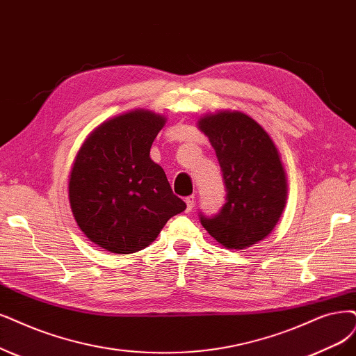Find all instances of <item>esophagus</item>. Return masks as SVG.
I'll use <instances>...</instances> for the list:
<instances>
[{
  "label": "esophagus",
  "instance_id": "1",
  "mask_svg": "<svg viewBox=\"0 0 356 356\" xmlns=\"http://www.w3.org/2000/svg\"><path fill=\"white\" fill-rule=\"evenodd\" d=\"M185 202H186V213H191L193 208V204H195V196H188Z\"/></svg>",
  "mask_w": 356,
  "mask_h": 356
}]
</instances>
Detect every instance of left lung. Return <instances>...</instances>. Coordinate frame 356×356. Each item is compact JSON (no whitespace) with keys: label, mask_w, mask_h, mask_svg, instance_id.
I'll return each instance as SVG.
<instances>
[{"label":"left lung","mask_w":356,"mask_h":356,"mask_svg":"<svg viewBox=\"0 0 356 356\" xmlns=\"http://www.w3.org/2000/svg\"><path fill=\"white\" fill-rule=\"evenodd\" d=\"M198 129L211 142L226 185V204L201 225L227 249H246L277 226L287 201L280 152L266 129L242 111L221 110L200 117Z\"/></svg>","instance_id":"left-lung-1"}]
</instances>
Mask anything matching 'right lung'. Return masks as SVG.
Segmentation results:
<instances>
[{
    "mask_svg": "<svg viewBox=\"0 0 356 356\" xmlns=\"http://www.w3.org/2000/svg\"><path fill=\"white\" fill-rule=\"evenodd\" d=\"M165 122V115L140 108L114 115L90 131L74 156L69 176L73 217L86 238L108 252L145 249L186 209L149 156Z\"/></svg>",
    "mask_w": 356,
    "mask_h": 356,
    "instance_id": "add662e5",
    "label": "right lung"
}]
</instances>
